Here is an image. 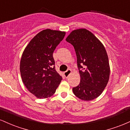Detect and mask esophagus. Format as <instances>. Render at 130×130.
I'll use <instances>...</instances> for the list:
<instances>
[{"instance_id": "obj_1", "label": "esophagus", "mask_w": 130, "mask_h": 130, "mask_svg": "<svg viewBox=\"0 0 130 130\" xmlns=\"http://www.w3.org/2000/svg\"><path fill=\"white\" fill-rule=\"evenodd\" d=\"M71 73V70H70V69L67 70L66 71H65V72H64V76H65L66 77H68V76H69V74Z\"/></svg>"}]
</instances>
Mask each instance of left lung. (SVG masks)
<instances>
[{
    "instance_id": "1",
    "label": "left lung",
    "mask_w": 130,
    "mask_h": 130,
    "mask_svg": "<svg viewBox=\"0 0 130 130\" xmlns=\"http://www.w3.org/2000/svg\"><path fill=\"white\" fill-rule=\"evenodd\" d=\"M66 41L75 50L80 76L79 84L73 88V93L82 100L96 98L102 93L109 79L110 67L105 47L86 29L73 30Z\"/></svg>"
}]
</instances>
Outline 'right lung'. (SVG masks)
I'll use <instances>...</instances> for the list:
<instances>
[{"label":"right lung","instance_id":"1","mask_svg":"<svg viewBox=\"0 0 130 130\" xmlns=\"http://www.w3.org/2000/svg\"><path fill=\"white\" fill-rule=\"evenodd\" d=\"M65 35V32L43 30L31 40L22 53L20 62L22 82L37 98L51 96L62 79L55 69L53 54Z\"/></svg>","mask_w":130,"mask_h":130}]
</instances>
